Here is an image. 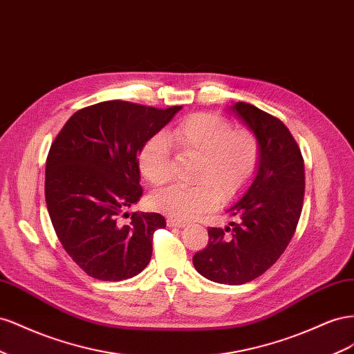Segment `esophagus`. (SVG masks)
<instances>
[{
  "instance_id": "34e87169",
  "label": "esophagus",
  "mask_w": 354,
  "mask_h": 354,
  "mask_svg": "<svg viewBox=\"0 0 354 354\" xmlns=\"http://www.w3.org/2000/svg\"><path fill=\"white\" fill-rule=\"evenodd\" d=\"M167 227H176V228H180L185 225V222L183 221H178V219H174V218H167Z\"/></svg>"
}]
</instances>
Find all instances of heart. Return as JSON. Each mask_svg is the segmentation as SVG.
<instances>
[{
  "mask_svg": "<svg viewBox=\"0 0 354 354\" xmlns=\"http://www.w3.org/2000/svg\"><path fill=\"white\" fill-rule=\"evenodd\" d=\"M166 138L179 151L197 156L191 185H171L151 194L149 206L178 221L197 218L230 201L254 179L261 161L258 138L248 129H233L219 115L197 113L171 127ZM140 175L151 185L170 179V153L165 136L148 139L139 151Z\"/></svg>",
  "mask_w": 354,
  "mask_h": 354,
  "instance_id": "1",
  "label": "heart"
}]
</instances>
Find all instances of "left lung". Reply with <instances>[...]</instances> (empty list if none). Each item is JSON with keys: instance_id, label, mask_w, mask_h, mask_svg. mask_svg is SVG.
Listing matches in <instances>:
<instances>
[{"instance_id": "left-lung-1", "label": "left lung", "mask_w": 354, "mask_h": 354, "mask_svg": "<svg viewBox=\"0 0 354 354\" xmlns=\"http://www.w3.org/2000/svg\"><path fill=\"white\" fill-rule=\"evenodd\" d=\"M231 111L259 140L258 174L243 198L228 210L239 221L225 230L207 228V246L193 257V264L216 283L243 285L264 274L294 237L306 174L297 140L279 118L246 102Z\"/></svg>"}]
</instances>
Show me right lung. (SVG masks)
I'll use <instances>...</instances> for the list:
<instances>
[{"label":"right lung","mask_w":354,"mask_h":354,"mask_svg":"<svg viewBox=\"0 0 354 354\" xmlns=\"http://www.w3.org/2000/svg\"><path fill=\"white\" fill-rule=\"evenodd\" d=\"M183 106L158 109L106 100L78 109L46 161V203L60 243L90 277L120 281L139 274L153 255L160 214L135 212L142 196L138 154Z\"/></svg>","instance_id":"right-lung-1"}]
</instances>
